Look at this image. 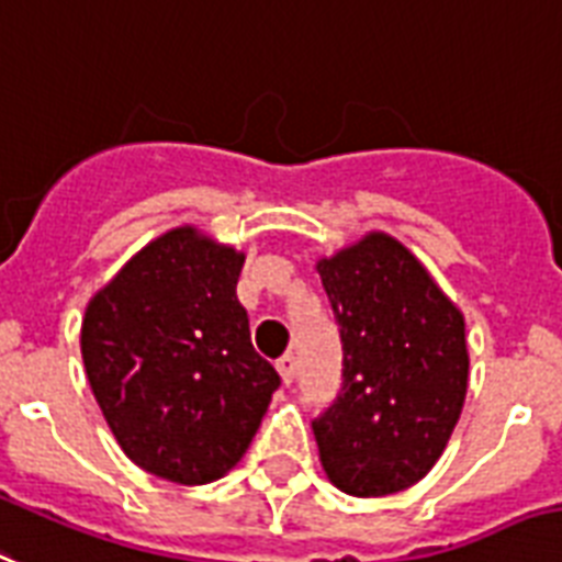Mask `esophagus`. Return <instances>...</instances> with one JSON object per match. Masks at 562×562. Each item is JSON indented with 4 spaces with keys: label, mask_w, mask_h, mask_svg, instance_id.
Listing matches in <instances>:
<instances>
[{
    "label": "esophagus",
    "mask_w": 562,
    "mask_h": 562,
    "mask_svg": "<svg viewBox=\"0 0 562 562\" xmlns=\"http://www.w3.org/2000/svg\"><path fill=\"white\" fill-rule=\"evenodd\" d=\"M277 372H280L282 384L289 386L291 381H294V375H296V358H294V355H282V358L277 360Z\"/></svg>",
    "instance_id": "esophagus-1"
}]
</instances>
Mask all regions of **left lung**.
I'll return each instance as SVG.
<instances>
[{
    "mask_svg": "<svg viewBox=\"0 0 562 562\" xmlns=\"http://www.w3.org/2000/svg\"><path fill=\"white\" fill-rule=\"evenodd\" d=\"M344 340V390L312 430L328 482L386 496L432 471L468 395L464 314L384 231L317 259Z\"/></svg>",
    "mask_w": 562,
    "mask_h": 562,
    "instance_id": "left-lung-1",
    "label": "left lung"
}]
</instances>
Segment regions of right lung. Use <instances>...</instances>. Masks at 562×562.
Returning <instances> with one entry per match:
<instances>
[{
    "label": "right lung",
    "instance_id": "right-lung-1",
    "mask_svg": "<svg viewBox=\"0 0 562 562\" xmlns=\"http://www.w3.org/2000/svg\"><path fill=\"white\" fill-rule=\"evenodd\" d=\"M245 254L172 227L91 296L89 386L121 450L153 476L207 485L239 464L280 386L236 300Z\"/></svg>",
    "mask_w": 562,
    "mask_h": 562
}]
</instances>
